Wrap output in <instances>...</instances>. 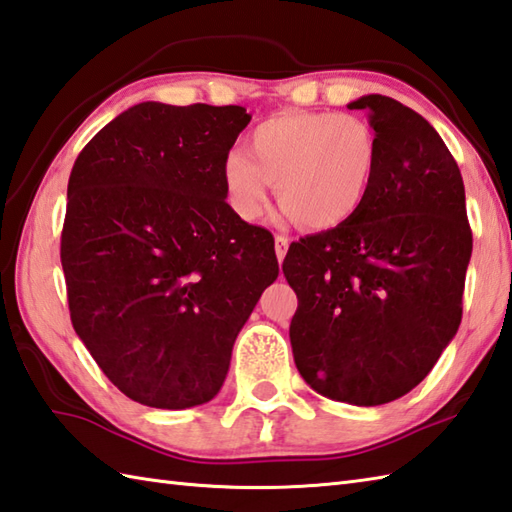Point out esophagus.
I'll list each match as a JSON object with an SVG mask.
<instances>
[{
  "instance_id": "34e87169",
  "label": "esophagus",
  "mask_w": 512,
  "mask_h": 512,
  "mask_svg": "<svg viewBox=\"0 0 512 512\" xmlns=\"http://www.w3.org/2000/svg\"><path fill=\"white\" fill-rule=\"evenodd\" d=\"M276 258H278V263H283V258L287 256V247H289V238L287 236H283V234H276Z\"/></svg>"
}]
</instances>
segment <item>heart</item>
I'll return each instance as SVG.
<instances>
[{"label":"heart","mask_w":512,"mask_h":512,"mask_svg":"<svg viewBox=\"0 0 512 512\" xmlns=\"http://www.w3.org/2000/svg\"><path fill=\"white\" fill-rule=\"evenodd\" d=\"M380 148L371 125L353 114L287 110L249 132L245 154L221 165L227 203L245 223L269 210L271 185L291 216L311 229L349 223L371 194Z\"/></svg>","instance_id":"heart-1"}]
</instances>
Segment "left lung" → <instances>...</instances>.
<instances>
[{
	"label": "left lung",
	"mask_w": 512,
	"mask_h": 512,
	"mask_svg": "<svg viewBox=\"0 0 512 512\" xmlns=\"http://www.w3.org/2000/svg\"><path fill=\"white\" fill-rule=\"evenodd\" d=\"M349 108L369 114L378 174L349 223L291 243L289 338L311 389L378 406L415 389L457 333L473 232L460 168L433 125L382 95Z\"/></svg>",
	"instance_id": "obj_1"
}]
</instances>
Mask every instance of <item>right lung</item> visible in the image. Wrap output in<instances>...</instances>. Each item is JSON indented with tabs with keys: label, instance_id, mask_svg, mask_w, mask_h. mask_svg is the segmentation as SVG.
I'll list each match as a JSON object with an SVG mask.
<instances>
[{
	"label": "right lung",
	"instance_id": "add662e5",
	"mask_svg": "<svg viewBox=\"0 0 512 512\" xmlns=\"http://www.w3.org/2000/svg\"><path fill=\"white\" fill-rule=\"evenodd\" d=\"M241 106L145 101L72 165L61 232L70 320L108 380L154 409L221 391L232 347L278 278L274 236L225 203Z\"/></svg>",
	"mask_w": 512,
	"mask_h": 512
}]
</instances>
